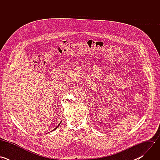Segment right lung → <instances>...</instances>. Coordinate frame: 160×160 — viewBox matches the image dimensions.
<instances>
[{"instance_id": "right-lung-1", "label": "right lung", "mask_w": 160, "mask_h": 160, "mask_svg": "<svg viewBox=\"0 0 160 160\" xmlns=\"http://www.w3.org/2000/svg\"><path fill=\"white\" fill-rule=\"evenodd\" d=\"M61 122H62V121H61ZM61 122H60V123H59V125H58V126H57V127H56V128H54V130H52V131H54V130H56V128H58V127H59V125H60V124H61Z\"/></svg>"}]
</instances>
